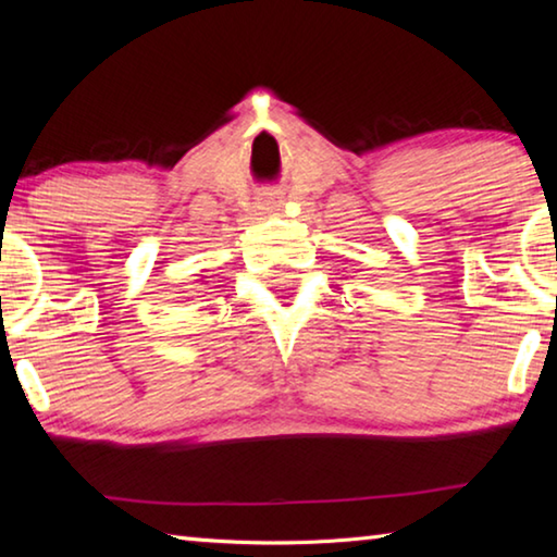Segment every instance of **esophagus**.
Masks as SVG:
<instances>
[{
    "label": "esophagus",
    "instance_id": "34e87169",
    "mask_svg": "<svg viewBox=\"0 0 557 557\" xmlns=\"http://www.w3.org/2000/svg\"><path fill=\"white\" fill-rule=\"evenodd\" d=\"M277 206H280V201L275 199V196H272V194H268L265 196V199H262L260 201V209H265V211H275L277 209Z\"/></svg>",
    "mask_w": 557,
    "mask_h": 557
}]
</instances>
